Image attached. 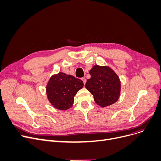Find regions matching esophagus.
Returning a JSON list of instances; mask_svg holds the SVG:
<instances>
[{
  "mask_svg": "<svg viewBox=\"0 0 161 161\" xmlns=\"http://www.w3.org/2000/svg\"><path fill=\"white\" fill-rule=\"evenodd\" d=\"M81 80L83 81V82H84V85H85V83H86V79H85V78H82V79H81Z\"/></svg>",
  "mask_w": 161,
  "mask_h": 161,
  "instance_id": "1",
  "label": "esophagus"
}]
</instances>
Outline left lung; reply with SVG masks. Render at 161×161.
<instances>
[{
    "label": "left lung",
    "instance_id": "1",
    "mask_svg": "<svg viewBox=\"0 0 161 161\" xmlns=\"http://www.w3.org/2000/svg\"><path fill=\"white\" fill-rule=\"evenodd\" d=\"M91 76L85 87L93 95L95 102L102 108L115 102L120 96L121 84L119 76L108 66L95 65L89 71Z\"/></svg>",
    "mask_w": 161,
    "mask_h": 161
}]
</instances>
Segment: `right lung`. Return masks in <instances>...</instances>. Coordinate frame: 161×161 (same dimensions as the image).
<instances>
[{"mask_svg":"<svg viewBox=\"0 0 161 161\" xmlns=\"http://www.w3.org/2000/svg\"><path fill=\"white\" fill-rule=\"evenodd\" d=\"M83 82L62 72L53 75L46 88L47 96L52 105L59 110L71 108L74 103V97L82 88Z\"/></svg>","mask_w":161,"mask_h":161,"instance_id":"obj_1","label":"right lung"}]
</instances>
